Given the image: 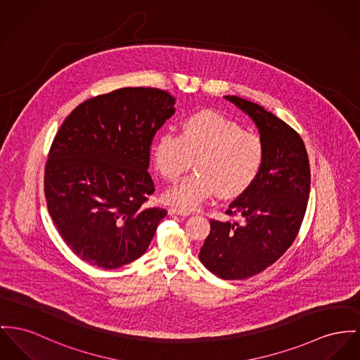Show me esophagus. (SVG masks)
Returning a JSON list of instances; mask_svg holds the SVG:
<instances>
[{
  "label": "esophagus",
  "instance_id": "34e87169",
  "mask_svg": "<svg viewBox=\"0 0 360 360\" xmlns=\"http://www.w3.org/2000/svg\"><path fill=\"white\" fill-rule=\"evenodd\" d=\"M169 216H174V214H177V216H190V213L188 212H186V210H183V209H177V207H170L168 210Z\"/></svg>",
  "mask_w": 360,
  "mask_h": 360
}]
</instances>
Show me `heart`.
<instances>
[{"label":"heart","mask_w":360,"mask_h":360,"mask_svg":"<svg viewBox=\"0 0 360 360\" xmlns=\"http://www.w3.org/2000/svg\"><path fill=\"white\" fill-rule=\"evenodd\" d=\"M153 161L169 181L191 167L196 172L164 193V200L184 210L199 207L217 192L233 199L258 180L266 146L261 135L244 131L238 121L213 110H200L181 122L179 135L167 131L153 144Z\"/></svg>","instance_id":"heart-1"}]
</instances>
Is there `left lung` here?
<instances>
[{"mask_svg": "<svg viewBox=\"0 0 360 360\" xmlns=\"http://www.w3.org/2000/svg\"><path fill=\"white\" fill-rule=\"evenodd\" d=\"M255 122L266 146L264 169L254 186L226 210L241 222L210 221L199 259L224 280H243L274 264L293 243L307 209L310 164L299 134L258 103L225 96Z\"/></svg>", "mask_w": 360, "mask_h": 360, "instance_id": "obj_1", "label": "left lung"}]
</instances>
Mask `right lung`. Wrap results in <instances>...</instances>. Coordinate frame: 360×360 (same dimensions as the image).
I'll return each instance as SVG.
<instances>
[{"label":"right lung","instance_id":"add662e5","mask_svg":"<svg viewBox=\"0 0 360 360\" xmlns=\"http://www.w3.org/2000/svg\"><path fill=\"white\" fill-rule=\"evenodd\" d=\"M168 91L125 87L65 119L49 151L45 196L58 233L80 259L117 269L142 257L165 209L144 207L155 132L176 112Z\"/></svg>","mask_w":360,"mask_h":360}]
</instances>
